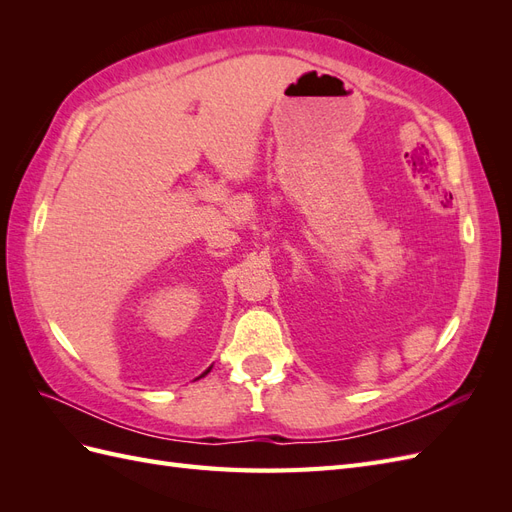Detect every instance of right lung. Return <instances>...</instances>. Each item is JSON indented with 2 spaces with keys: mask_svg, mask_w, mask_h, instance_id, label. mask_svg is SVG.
<instances>
[{
  "mask_svg": "<svg viewBox=\"0 0 512 512\" xmlns=\"http://www.w3.org/2000/svg\"><path fill=\"white\" fill-rule=\"evenodd\" d=\"M209 369H211V367H209ZM209 369H207V371H209ZM207 371H205V374H207ZM205 374H203V376H205ZM203 376H200V378H203Z\"/></svg>",
  "mask_w": 512,
  "mask_h": 512,
  "instance_id": "obj_1",
  "label": "right lung"
}]
</instances>
